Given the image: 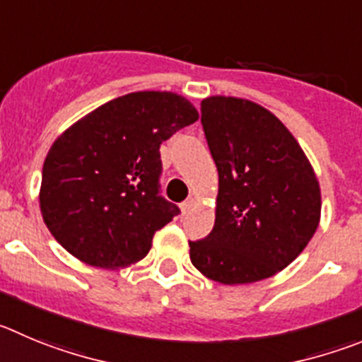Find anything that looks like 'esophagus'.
Listing matches in <instances>:
<instances>
[{"label": "esophagus", "mask_w": 362, "mask_h": 362, "mask_svg": "<svg viewBox=\"0 0 362 362\" xmlns=\"http://www.w3.org/2000/svg\"><path fill=\"white\" fill-rule=\"evenodd\" d=\"M192 207H194V200H192V198H189V200H185L184 204H182V212H184V214H187V212H191Z\"/></svg>", "instance_id": "1"}]
</instances>
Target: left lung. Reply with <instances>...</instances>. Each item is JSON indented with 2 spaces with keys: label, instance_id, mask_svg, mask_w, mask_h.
<instances>
[{
  "label": "left lung",
  "instance_id": "8db88e82",
  "mask_svg": "<svg viewBox=\"0 0 362 362\" xmlns=\"http://www.w3.org/2000/svg\"><path fill=\"white\" fill-rule=\"evenodd\" d=\"M202 127L219 191L212 232L189 241L191 262L228 286L273 276L318 228L322 194L313 165L282 121L253 101L205 98Z\"/></svg>",
  "mask_w": 362,
  "mask_h": 362
}]
</instances>
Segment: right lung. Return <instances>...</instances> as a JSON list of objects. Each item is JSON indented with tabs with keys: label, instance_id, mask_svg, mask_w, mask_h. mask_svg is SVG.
<instances>
[{
	"label": "right lung",
	"instance_id": "obj_1",
	"mask_svg": "<svg viewBox=\"0 0 362 362\" xmlns=\"http://www.w3.org/2000/svg\"><path fill=\"white\" fill-rule=\"evenodd\" d=\"M197 119L184 96L141 90L67 128L46 155L39 194L53 238L98 268L141 261L155 232L180 212L160 197L158 148Z\"/></svg>",
	"mask_w": 362,
	"mask_h": 362
}]
</instances>
